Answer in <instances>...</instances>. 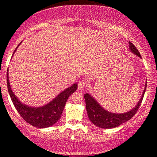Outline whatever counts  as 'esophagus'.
Masks as SVG:
<instances>
[{
	"label": "esophagus",
	"mask_w": 157,
	"mask_h": 157,
	"mask_svg": "<svg viewBox=\"0 0 157 157\" xmlns=\"http://www.w3.org/2000/svg\"><path fill=\"white\" fill-rule=\"evenodd\" d=\"M89 82L86 80H82L79 82L78 83V89L79 90H84L87 88Z\"/></svg>",
	"instance_id": "esophagus-1"
}]
</instances>
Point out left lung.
Returning <instances> with one entry per match:
<instances>
[{"instance_id":"1","label":"left lung","mask_w":157,"mask_h":157,"mask_svg":"<svg viewBox=\"0 0 157 157\" xmlns=\"http://www.w3.org/2000/svg\"><path fill=\"white\" fill-rule=\"evenodd\" d=\"M129 48L131 51L134 52L135 55L141 57L137 48L135 47L134 45L130 41H129ZM145 89H146V87L145 88L141 99L136 107L128 112L124 113H113L105 111L99 105L98 102L89 94H85L84 98L86 100V110H87L89 120L97 127L102 128H113L117 127L124 122H127L128 120H131L136 114L139 108L141 105Z\"/></svg>"}]
</instances>
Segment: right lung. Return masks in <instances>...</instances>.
I'll return each instance as SVG.
<instances>
[{
    "label": "right lung",
    "mask_w": 157,
    "mask_h": 157,
    "mask_svg": "<svg viewBox=\"0 0 157 157\" xmlns=\"http://www.w3.org/2000/svg\"><path fill=\"white\" fill-rule=\"evenodd\" d=\"M6 81L7 88L11 100L21 117L31 125L35 126L36 128H42L50 127L60 120L68 98L77 89V84L75 83L71 87L68 88L61 92L47 105L40 108H31L21 103L12 92L9 82L8 70H7Z\"/></svg>",
    "instance_id": "1"
}]
</instances>
